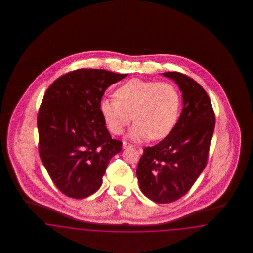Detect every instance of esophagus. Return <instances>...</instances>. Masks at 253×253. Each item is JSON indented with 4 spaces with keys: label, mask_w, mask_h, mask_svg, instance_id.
<instances>
[{
    "label": "esophagus",
    "mask_w": 253,
    "mask_h": 253,
    "mask_svg": "<svg viewBox=\"0 0 253 253\" xmlns=\"http://www.w3.org/2000/svg\"><path fill=\"white\" fill-rule=\"evenodd\" d=\"M122 147H123V149H126V148H131V147H133V145L131 144V143H128V142H126V141H124V142L122 143ZM138 150H139V151H142V149H141V148H139Z\"/></svg>",
    "instance_id": "obj_1"
}]
</instances>
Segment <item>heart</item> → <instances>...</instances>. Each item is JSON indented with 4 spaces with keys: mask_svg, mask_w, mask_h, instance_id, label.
Returning <instances> with one entry per match:
<instances>
[{
    "mask_svg": "<svg viewBox=\"0 0 253 253\" xmlns=\"http://www.w3.org/2000/svg\"><path fill=\"white\" fill-rule=\"evenodd\" d=\"M100 101V113L109 130L121 134L133 120L130 136L135 141L165 138L175 127L180 113V94L168 82L132 79Z\"/></svg>",
    "mask_w": 253,
    "mask_h": 253,
    "instance_id": "obj_1",
    "label": "heart"
}]
</instances>
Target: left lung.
<instances>
[{
    "label": "left lung",
    "mask_w": 253,
    "mask_h": 253,
    "mask_svg": "<svg viewBox=\"0 0 253 253\" xmlns=\"http://www.w3.org/2000/svg\"><path fill=\"white\" fill-rule=\"evenodd\" d=\"M162 75L178 85L183 109L168 136L143 150L136 176L144 195L166 204L188 193L206 167L215 115L206 91L192 78L178 72Z\"/></svg>",
    "instance_id": "left-lung-1"
}]
</instances>
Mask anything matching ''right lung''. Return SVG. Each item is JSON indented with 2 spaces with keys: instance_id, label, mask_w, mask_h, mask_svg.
<instances>
[{
  "instance_id": "right-lung-1",
  "label": "right lung",
  "mask_w": 253,
  "mask_h": 253,
  "mask_svg": "<svg viewBox=\"0 0 253 253\" xmlns=\"http://www.w3.org/2000/svg\"><path fill=\"white\" fill-rule=\"evenodd\" d=\"M103 69L67 73L49 86L39 110V154L56 187L75 199L100 188L122 142L112 139L100 113L105 90L127 77Z\"/></svg>"
}]
</instances>
